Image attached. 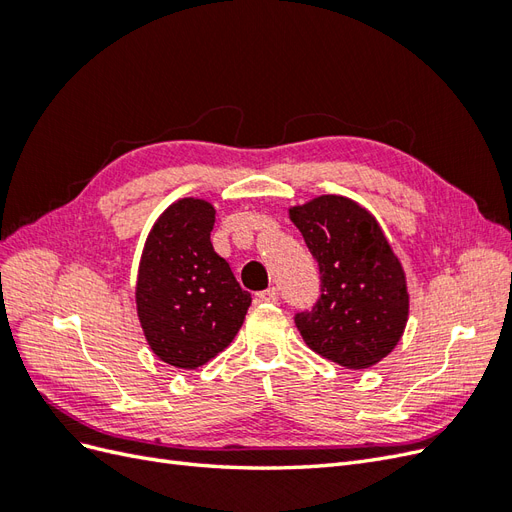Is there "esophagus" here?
<instances>
[{
  "mask_svg": "<svg viewBox=\"0 0 512 512\" xmlns=\"http://www.w3.org/2000/svg\"><path fill=\"white\" fill-rule=\"evenodd\" d=\"M258 301H265V303H275L277 301V288H267L256 294Z\"/></svg>",
  "mask_w": 512,
  "mask_h": 512,
  "instance_id": "obj_1",
  "label": "esophagus"
}]
</instances>
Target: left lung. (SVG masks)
I'll return each mask as SVG.
<instances>
[{"label":"left lung","instance_id":"left-lung-1","mask_svg":"<svg viewBox=\"0 0 512 512\" xmlns=\"http://www.w3.org/2000/svg\"><path fill=\"white\" fill-rule=\"evenodd\" d=\"M288 213L320 269V299L294 316L303 342L346 369L376 365L404 335L410 309L404 267L380 224L337 194Z\"/></svg>","mask_w":512,"mask_h":512}]
</instances>
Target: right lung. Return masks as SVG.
Here are the masks:
<instances>
[{
	"mask_svg": "<svg viewBox=\"0 0 512 512\" xmlns=\"http://www.w3.org/2000/svg\"><path fill=\"white\" fill-rule=\"evenodd\" d=\"M215 209L181 198L153 224L136 280V312L160 361L196 369L228 348L245 320L252 294L215 254Z\"/></svg>",
	"mask_w": 512,
	"mask_h": 512,
	"instance_id": "add662e5",
	"label": "right lung"
}]
</instances>
